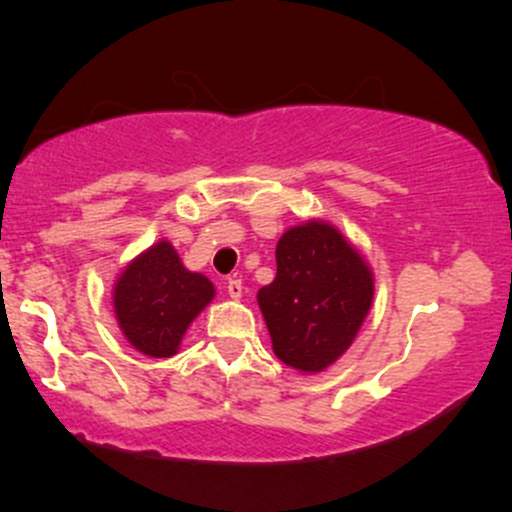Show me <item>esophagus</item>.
Masks as SVG:
<instances>
[{
  "instance_id": "1",
  "label": "esophagus",
  "mask_w": 512,
  "mask_h": 512,
  "mask_svg": "<svg viewBox=\"0 0 512 512\" xmlns=\"http://www.w3.org/2000/svg\"><path fill=\"white\" fill-rule=\"evenodd\" d=\"M226 291H228V296L233 298V301H240V298H243V281H240V279H228Z\"/></svg>"
}]
</instances>
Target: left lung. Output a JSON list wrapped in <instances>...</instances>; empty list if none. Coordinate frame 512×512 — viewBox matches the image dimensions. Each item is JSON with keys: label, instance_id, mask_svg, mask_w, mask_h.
I'll list each match as a JSON object with an SVG mask.
<instances>
[{"label": "left lung", "instance_id": "1", "mask_svg": "<svg viewBox=\"0 0 512 512\" xmlns=\"http://www.w3.org/2000/svg\"><path fill=\"white\" fill-rule=\"evenodd\" d=\"M272 349L320 373L349 349L373 303V272L332 223L305 221L276 243V276L257 291Z\"/></svg>", "mask_w": 512, "mask_h": 512}]
</instances>
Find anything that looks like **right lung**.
Returning a JSON list of instances; mask_svg holds the SVG:
<instances>
[{
  "label": "right lung",
  "instance_id": "1",
  "mask_svg": "<svg viewBox=\"0 0 512 512\" xmlns=\"http://www.w3.org/2000/svg\"><path fill=\"white\" fill-rule=\"evenodd\" d=\"M214 298V284L190 272L168 240L134 257L117 279L113 305L127 342L144 356L178 354L187 327Z\"/></svg>",
  "mask_w": 512,
  "mask_h": 512
}]
</instances>
